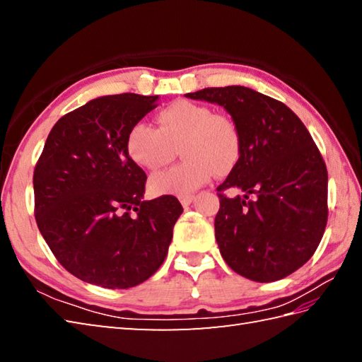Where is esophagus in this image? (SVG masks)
Segmentation results:
<instances>
[{"label":"esophagus","mask_w":362,"mask_h":362,"mask_svg":"<svg viewBox=\"0 0 362 362\" xmlns=\"http://www.w3.org/2000/svg\"><path fill=\"white\" fill-rule=\"evenodd\" d=\"M179 201L183 206H188L194 202V196H183V197H179Z\"/></svg>","instance_id":"1"}]
</instances>
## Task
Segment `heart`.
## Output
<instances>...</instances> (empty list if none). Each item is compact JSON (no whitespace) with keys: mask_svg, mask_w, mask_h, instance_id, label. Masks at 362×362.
Listing matches in <instances>:
<instances>
[{"mask_svg":"<svg viewBox=\"0 0 362 362\" xmlns=\"http://www.w3.org/2000/svg\"><path fill=\"white\" fill-rule=\"evenodd\" d=\"M158 127L136 122L126 138V149L135 165L158 169L175 157L182 163L153 174L149 188L157 196H189L211 179L227 175L241 157V136L235 122L204 104L175 101L157 115Z\"/></svg>","mask_w":362,"mask_h":362,"instance_id":"b5f03b06","label":"heart"}]
</instances>
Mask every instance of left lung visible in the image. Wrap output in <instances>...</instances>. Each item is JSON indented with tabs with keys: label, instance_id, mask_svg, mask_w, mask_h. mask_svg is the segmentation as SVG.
Here are the masks:
<instances>
[{
	"label": "left lung",
	"instance_id": "8db88e82",
	"mask_svg": "<svg viewBox=\"0 0 362 362\" xmlns=\"http://www.w3.org/2000/svg\"><path fill=\"white\" fill-rule=\"evenodd\" d=\"M187 98L222 105L241 136V157L218 191L214 235L226 263L245 279L281 280L308 261L324 236L328 173L297 115L258 91L228 86Z\"/></svg>",
	"mask_w": 362,
	"mask_h": 362
}]
</instances>
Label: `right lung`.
Here are the masks:
<instances>
[{
  "mask_svg": "<svg viewBox=\"0 0 362 362\" xmlns=\"http://www.w3.org/2000/svg\"><path fill=\"white\" fill-rule=\"evenodd\" d=\"M158 96L91 99L60 118L34 171L35 221L68 272L127 289L163 264L183 209L174 196L144 201L146 174L129 157L130 127Z\"/></svg>",
  "mask_w": 362,
  "mask_h": 362,
  "instance_id": "add662e5",
  "label": "right lung"
}]
</instances>
